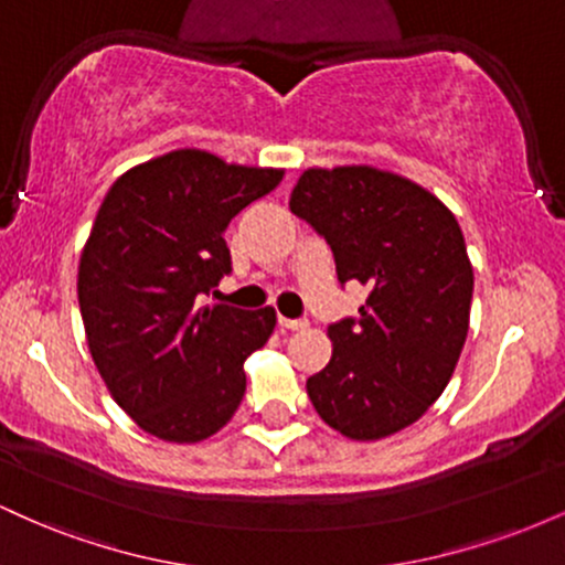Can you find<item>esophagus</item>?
<instances>
[{"label": "esophagus", "instance_id": "obj_1", "mask_svg": "<svg viewBox=\"0 0 565 565\" xmlns=\"http://www.w3.org/2000/svg\"><path fill=\"white\" fill-rule=\"evenodd\" d=\"M278 327L287 329V332H300V329H308V321H305V319H284V316H278Z\"/></svg>", "mask_w": 565, "mask_h": 565}]
</instances>
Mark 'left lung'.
<instances>
[{"instance_id":"8db88e82","label":"left lung","mask_w":565,"mask_h":565,"mask_svg":"<svg viewBox=\"0 0 565 565\" xmlns=\"http://www.w3.org/2000/svg\"><path fill=\"white\" fill-rule=\"evenodd\" d=\"M332 246L337 278L369 287L355 319L329 327L332 359L308 398L350 440L414 425L449 385L468 340L472 265L449 206L369 164L310 167L289 196Z\"/></svg>"}]
</instances>
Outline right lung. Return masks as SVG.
Masks as SVG:
<instances>
[{
  "instance_id": "1",
  "label": "right lung",
  "mask_w": 565,
  "mask_h": 565,
  "mask_svg": "<svg viewBox=\"0 0 565 565\" xmlns=\"http://www.w3.org/2000/svg\"><path fill=\"white\" fill-rule=\"evenodd\" d=\"M281 178L274 167L178 148L108 188L76 291L97 372L151 436L199 444L242 404L244 361L268 342L276 310L199 305L196 297L231 274L223 236L231 220Z\"/></svg>"
}]
</instances>
